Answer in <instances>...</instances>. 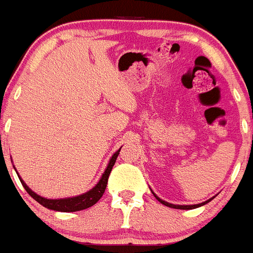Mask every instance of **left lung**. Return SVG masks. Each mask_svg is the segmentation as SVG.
I'll return each instance as SVG.
<instances>
[{
	"label": "left lung",
	"instance_id": "obj_1",
	"mask_svg": "<svg viewBox=\"0 0 253 253\" xmlns=\"http://www.w3.org/2000/svg\"><path fill=\"white\" fill-rule=\"evenodd\" d=\"M155 196V194H154ZM156 197V199L157 201L160 202V203H162L164 204V206H166V207H169V208H174V209H186V211H188V209H194V208H198V207H202V206H204V204H207L208 203V202H211L212 198H214V197H212L211 199H209V201H207V202H204V203H201V204H196V206H174V204H169V203H167V202H165V201H162V199H160L159 197L157 196H155Z\"/></svg>",
	"mask_w": 253,
	"mask_h": 253
}]
</instances>
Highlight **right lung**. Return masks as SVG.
<instances>
[{
	"label": "right lung",
	"mask_w": 253,
	"mask_h": 253,
	"mask_svg": "<svg viewBox=\"0 0 253 253\" xmlns=\"http://www.w3.org/2000/svg\"><path fill=\"white\" fill-rule=\"evenodd\" d=\"M119 151H121V149H119L118 151L113 155V156H112L111 161H109L108 166H107L104 173L102 174V178L99 179L98 183H97L96 186L91 189V191H88L87 193H84V194H81V196L72 197V198H65V199L42 198V197L38 196L37 193H34V192L32 191V189L29 188V187L27 186L23 181H22L21 177H19V179H21L22 186L24 187V189L27 191V193H28L32 198L36 199L38 203H41L42 207H45V208L51 209V211H65V212L84 211V209H87V208H89V207L93 206V204H96L97 202L102 198L104 191H106L107 183H108V177H109V174H111V171H112V169H113L114 164H116V160H117V157H118Z\"/></svg>",
	"instance_id": "add662e5"
}]
</instances>
